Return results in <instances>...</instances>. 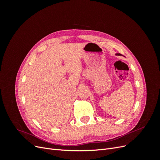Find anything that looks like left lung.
<instances>
[{
    "mask_svg": "<svg viewBox=\"0 0 160 160\" xmlns=\"http://www.w3.org/2000/svg\"><path fill=\"white\" fill-rule=\"evenodd\" d=\"M116 55H119V54H116Z\"/></svg>",
    "mask_w": 160,
    "mask_h": 160,
    "instance_id": "obj_1",
    "label": "left lung"
}]
</instances>
